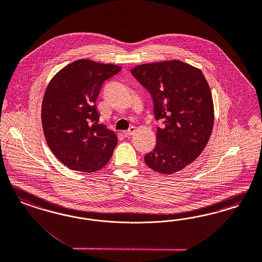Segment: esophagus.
Segmentation results:
<instances>
[{
	"instance_id": "34e87169",
	"label": "esophagus",
	"mask_w": 262,
	"mask_h": 262,
	"mask_svg": "<svg viewBox=\"0 0 262 262\" xmlns=\"http://www.w3.org/2000/svg\"><path fill=\"white\" fill-rule=\"evenodd\" d=\"M135 130H136V128H135V126H130L127 130L126 132H124L123 134H124V136H130L134 135V133H135Z\"/></svg>"
}]
</instances>
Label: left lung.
I'll use <instances>...</instances> for the list:
<instances>
[{"label":"left lung","mask_w":262,"mask_h":262,"mask_svg":"<svg viewBox=\"0 0 262 262\" xmlns=\"http://www.w3.org/2000/svg\"><path fill=\"white\" fill-rule=\"evenodd\" d=\"M132 74L152 96L157 142L144 156L155 171L172 174L206 147L214 125L212 93L202 72L178 60L137 66Z\"/></svg>","instance_id":"1"}]
</instances>
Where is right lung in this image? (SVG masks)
Masks as SVG:
<instances>
[{"mask_svg":"<svg viewBox=\"0 0 262 262\" xmlns=\"http://www.w3.org/2000/svg\"><path fill=\"white\" fill-rule=\"evenodd\" d=\"M121 67L77 60L58 72L46 91L41 121L46 142L72 170L95 172L108 163L117 136L99 124L96 105L103 82Z\"/></svg>","mask_w":262,"mask_h":262,"instance_id":"1","label":"right lung"}]
</instances>
